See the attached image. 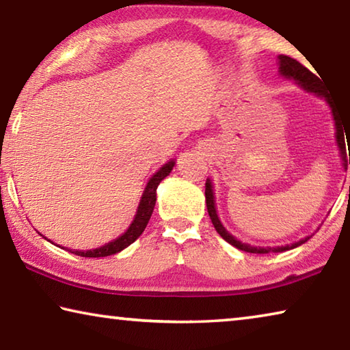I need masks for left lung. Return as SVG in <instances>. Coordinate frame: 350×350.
<instances>
[{
  "label": "left lung",
  "instance_id": "1",
  "mask_svg": "<svg viewBox=\"0 0 350 350\" xmlns=\"http://www.w3.org/2000/svg\"><path fill=\"white\" fill-rule=\"evenodd\" d=\"M278 64H280V74L287 77V79H293L298 85L306 90L307 92H312L315 94L318 97H323L325 102L329 103V106L332 108V116H334V120H335V128H336V144H338L340 148V154H341V161H342V167L345 170H347V163H350V146H349V134H347V129L345 128V118H342L341 114V109L340 108H335L334 102H332V97L329 91H325V88L321 85V80L318 79V77L310 72L309 69L306 66H303L299 62H296L295 58H290L287 55H280L278 57ZM347 133V137H344V133ZM348 142V150L349 151V156H347V151L345 150V142ZM205 202H206V210H208V215L213 225H215L216 232L222 236V238L228 242V244H232L233 247L239 248V250H244L248 253H270V252H286L290 250V248H295L301 244H304L310 239V236H307V238L301 239L298 242H295L292 245H284V247H252L248 244H244V242L238 241L236 238H233L232 234H230L227 230H225L224 225L221 224L217 217V213H216V206H215V194H213V185H211V180L208 179L205 183Z\"/></svg>",
  "mask_w": 350,
  "mask_h": 350
}]
</instances>
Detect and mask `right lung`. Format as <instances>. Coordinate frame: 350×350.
<instances>
[{"mask_svg":"<svg viewBox=\"0 0 350 350\" xmlns=\"http://www.w3.org/2000/svg\"><path fill=\"white\" fill-rule=\"evenodd\" d=\"M173 167H174V161H170L168 163H165L163 167L159 170L150 180H148L146 187H145V191H144V194H142L137 213H135V216H134V221L131 222V225H129V228L126 230L125 233H123L122 236H118V238L114 239L112 242L105 244L103 247L94 248V250H86V252H83V250L81 252L80 250H68V252L74 253V254H79V256H85V258H103V256H111V254H116L118 252H122L123 248H126L128 245H131L133 242L137 239L139 236L144 233V230L146 228L148 221H150V217L152 215L154 205H156V198H157L156 191H157L159 183H161L165 179V177H167L171 173ZM41 236H43V234H41ZM43 238H44V236H43ZM47 241H49V239H47Z\"/></svg>","mask_w":350,"mask_h":350,"instance_id":"1","label":"right lung"}]
</instances>
